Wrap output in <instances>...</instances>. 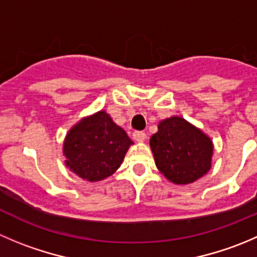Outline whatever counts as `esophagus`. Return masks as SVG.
<instances>
[{
	"instance_id": "1",
	"label": "esophagus",
	"mask_w": 257,
	"mask_h": 257,
	"mask_svg": "<svg viewBox=\"0 0 257 257\" xmlns=\"http://www.w3.org/2000/svg\"><path fill=\"white\" fill-rule=\"evenodd\" d=\"M133 139L136 142H138V143H142V142H144V139H145V134L143 133V132H134Z\"/></svg>"
}]
</instances>
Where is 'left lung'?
<instances>
[{
	"label": "left lung",
	"mask_w": 257,
	"mask_h": 257,
	"mask_svg": "<svg viewBox=\"0 0 257 257\" xmlns=\"http://www.w3.org/2000/svg\"><path fill=\"white\" fill-rule=\"evenodd\" d=\"M149 144L158 170L175 185L194 183L211 168V138L181 116L160 120Z\"/></svg>",
	"instance_id": "8db88e82"
}]
</instances>
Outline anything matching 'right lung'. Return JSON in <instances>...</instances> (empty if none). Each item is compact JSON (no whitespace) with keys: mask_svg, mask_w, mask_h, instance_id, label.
Here are the masks:
<instances>
[{"mask_svg":"<svg viewBox=\"0 0 257 257\" xmlns=\"http://www.w3.org/2000/svg\"><path fill=\"white\" fill-rule=\"evenodd\" d=\"M134 143L105 110L83 116L67 133L63 142L64 164L89 183L104 180L123 163Z\"/></svg>","mask_w":257,"mask_h":257,"instance_id":"add662e5","label":"right lung"}]
</instances>
